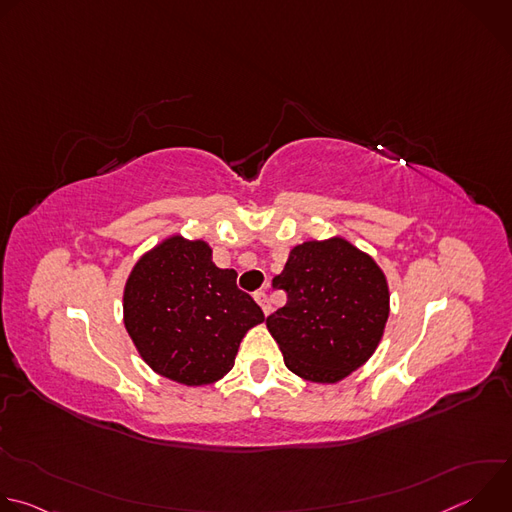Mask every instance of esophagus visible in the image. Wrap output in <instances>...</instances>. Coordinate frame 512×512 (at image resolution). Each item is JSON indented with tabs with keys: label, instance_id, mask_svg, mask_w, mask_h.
<instances>
[{
	"label": "esophagus",
	"instance_id": "obj_1",
	"mask_svg": "<svg viewBox=\"0 0 512 512\" xmlns=\"http://www.w3.org/2000/svg\"><path fill=\"white\" fill-rule=\"evenodd\" d=\"M255 302L261 306V310H263V314L267 316L269 312H271V306H269V300H267V294H265V291H255Z\"/></svg>",
	"mask_w": 512,
	"mask_h": 512
}]
</instances>
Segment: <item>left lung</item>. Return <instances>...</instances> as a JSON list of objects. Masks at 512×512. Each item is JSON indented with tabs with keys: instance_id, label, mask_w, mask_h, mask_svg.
Instances as JSON below:
<instances>
[{
	"instance_id": "8db88e82",
	"label": "left lung",
	"mask_w": 512,
	"mask_h": 512,
	"mask_svg": "<svg viewBox=\"0 0 512 512\" xmlns=\"http://www.w3.org/2000/svg\"><path fill=\"white\" fill-rule=\"evenodd\" d=\"M273 287L287 291V304L265 324L300 379L334 385L375 354L391 294L369 253L338 235L306 241L289 251Z\"/></svg>"
}]
</instances>
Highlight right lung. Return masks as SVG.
Masks as SVG:
<instances>
[{
  "label": "right lung",
  "instance_id": "1",
  "mask_svg": "<svg viewBox=\"0 0 512 512\" xmlns=\"http://www.w3.org/2000/svg\"><path fill=\"white\" fill-rule=\"evenodd\" d=\"M265 320L237 271L202 239L170 235L145 251L123 287V324L148 367L184 387L221 381L245 334Z\"/></svg>",
  "mask_w": 512,
  "mask_h": 512
}]
</instances>
